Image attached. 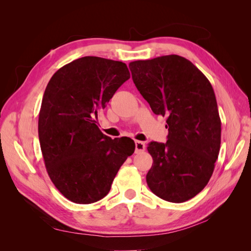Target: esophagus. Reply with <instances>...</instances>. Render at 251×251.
<instances>
[{
	"label": "esophagus",
	"mask_w": 251,
	"mask_h": 251,
	"mask_svg": "<svg viewBox=\"0 0 251 251\" xmlns=\"http://www.w3.org/2000/svg\"><path fill=\"white\" fill-rule=\"evenodd\" d=\"M144 150H146V144H144V142L136 140L135 141V153H137V154L141 153V151H143Z\"/></svg>",
	"instance_id": "obj_1"
}]
</instances>
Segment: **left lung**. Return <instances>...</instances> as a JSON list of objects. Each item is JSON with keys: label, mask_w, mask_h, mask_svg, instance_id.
Returning <instances> with one entry per match:
<instances>
[{"label": "left lung", "mask_w": 251, "mask_h": 251, "mask_svg": "<svg viewBox=\"0 0 251 251\" xmlns=\"http://www.w3.org/2000/svg\"><path fill=\"white\" fill-rule=\"evenodd\" d=\"M136 88L156 115L166 116L165 143L151 141L150 189L173 203L194 198L206 186L221 144V119L206 76L188 59L164 55L128 65Z\"/></svg>", "instance_id": "left-lung-1"}]
</instances>
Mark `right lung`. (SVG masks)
<instances>
[{"label": "right lung", "instance_id": "obj_1", "mask_svg": "<svg viewBox=\"0 0 251 251\" xmlns=\"http://www.w3.org/2000/svg\"><path fill=\"white\" fill-rule=\"evenodd\" d=\"M128 78L125 63L85 56L60 68L49 80L39 138L49 177L68 200L90 204L102 199L134 153L132 139H111L97 126L98 112Z\"/></svg>", "mask_w": 251, "mask_h": 251}]
</instances>
